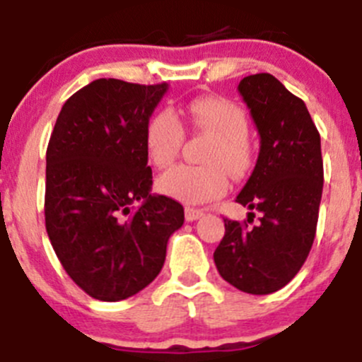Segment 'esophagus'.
Masks as SVG:
<instances>
[{
    "mask_svg": "<svg viewBox=\"0 0 362 362\" xmlns=\"http://www.w3.org/2000/svg\"><path fill=\"white\" fill-rule=\"evenodd\" d=\"M202 215H204V211H202V209H195V208H187V209H185V218H187L188 222H194V220H199Z\"/></svg>",
    "mask_w": 362,
    "mask_h": 362,
    "instance_id": "34e87169",
    "label": "esophagus"
}]
</instances>
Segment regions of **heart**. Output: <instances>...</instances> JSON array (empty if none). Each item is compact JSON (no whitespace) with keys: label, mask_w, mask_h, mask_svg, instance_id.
<instances>
[{"label":"heart","mask_w":362,"mask_h":362,"mask_svg":"<svg viewBox=\"0 0 362 362\" xmlns=\"http://www.w3.org/2000/svg\"><path fill=\"white\" fill-rule=\"evenodd\" d=\"M181 115L195 132L213 136L204 161L208 165H177L158 177V190L187 204H202L222 197L229 187L227 171L243 175L252 165L247 140L249 119L242 106L223 98H199L188 103ZM146 153L151 163L167 168L177 158L185 142V129L170 110H160L146 126Z\"/></svg>","instance_id":"1"}]
</instances>
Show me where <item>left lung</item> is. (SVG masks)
<instances>
[{
    "instance_id": "left-lung-1",
    "label": "left lung",
    "mask_w": 362,
    "mask_h": 362,
    "mask_svg": "<svg viewBox=\"0 0 362 362\" xmlns=\"http://www.w3.org/2000/svg\"><path fill=\"white\" fill-rule=\"evenodd\" d=\"M261 146L256 167L236 201L261 215L249 227L223 220L213 259L223 281L252 295L286 286L311 250L323 190L320 133L305 103L268 72L238 85ZM254 213H249V218Z\"/></svg>"
}]
</instances>
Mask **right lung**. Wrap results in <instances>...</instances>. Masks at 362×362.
<instances>
[{
	"label": "right lung",
	"mask_w": 362,
	"mask_h": 362,
	"mask_svg": "<svg viewBox=\"0 0 362 362\" xmlns=\"http://www.w3.org/2000/svg\"><path fill=\"white\" fill-rule=\"evenodd\" d=\"M167 83L101 78L62 106L46 153V230L69 277L92 298L133 297L160 274L183 226L177 201L151 194L146 126Z\"/></svg>",
	"instance_id": "add662e5"
}]
</instances>
